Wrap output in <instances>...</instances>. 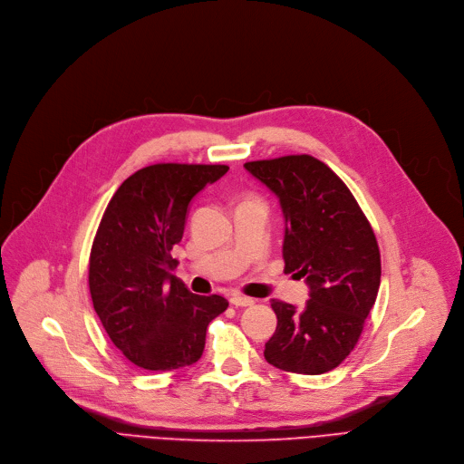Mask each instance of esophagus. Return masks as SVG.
I'll list each match as a JSON object with an SVG mask.
<instances>
[{
    "mask_svg": "<svg viewBox=\"0 0 464 464\" xmlns=\"http://www.w3.org/2000/svg\"><path fill=\"white\" fill-rule=\"evenodd\" d=\"M231 304L237 306V308H245V306H252V304H254V299L242 297V295H233V297H231Z\"/></svg>",
    "mask_w": 464,
    "mask_h": 464,
    "instance_id": "obj_1",
    "label": "esophagus"
}]
</instances>
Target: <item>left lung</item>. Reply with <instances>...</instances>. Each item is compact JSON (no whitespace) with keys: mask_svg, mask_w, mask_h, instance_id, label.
Instances as JSON below:
<instances>
[{"mask_svg":"<svg viewBox=\"0 0 464 464\" xmlns=\"http://www.w3.org/2000/svg\"><path fill=\"white\" fill-rule=\"evenodd\" d=\"M245 169L278 198L285 273L310 289L303 310L273 299L278 325L263 355L287 372H329L355 348L376 303L382 263L374 231L348 186L320 160L284 156Z\"/></svg>","mask_w":464,"mask_h":464,"instance_id":"obj_1","label":"left lung"}]
</instances>
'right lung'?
I'll use <instances>...</instances> for the list:
<instances>
[{"instance_id": "add662e5", "label": "right lung", "mask_w": 464, "mask_h": 464, "mask_svg": "<svg viewBox=\"0 0 464 464\" xmlns=\"http://www.w3.org/2000/svg\"><path fill=\"white\" fill-rule=\"evenodd\" d=\"M227 165L158 163L131 175L112 195L90 254V294L112 344L146 371L199 361L207 327L229 303L193 295L173 275L170 250L182 240L195 195Z\"/></svg>"}]
</instances>
